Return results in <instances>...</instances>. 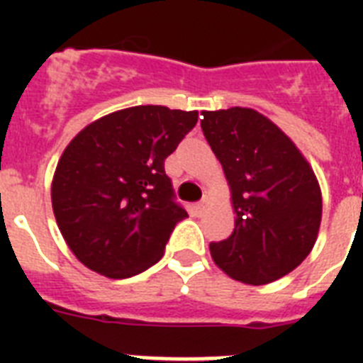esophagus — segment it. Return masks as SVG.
<instances>
[{"mask_svg": "<svg viewBox=\"0 0 363 363\" xmlns=\"http://www.w3.org/2000/svg\"><path fill=\"white\" fill-rule=\"evenodd\" d=\"M194 133H196L198 137H201V130H199V128H196V130H194Z\"/></svg>", "mask_w": 363, "mask_h": 363, "instance_id": "esophagus-1", "label": "esophagus"}]
</instances>
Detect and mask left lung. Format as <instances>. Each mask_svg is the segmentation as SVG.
I'll return each instance as SVG.
<instances>
[{
	"label": "left lung",
	"mask_w": 363,
	"mask_h": 363,
	"mask_svg": "<svg viewBox=\"0 0 363 363\" xmlns=\"http://www.w3.org/2000/svg\"><path fill=\"white\" fill-rule=\"evenodd\" d=\"M198 124V111L137 105L79 131L54 171L52 211L77 259L130 279L162 259L188 213L164 162Z\"/></svg>",
	"instance_id": "left-lung-1"
}]
</instances>
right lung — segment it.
Segmentation results:
<instances>
[{
    "label": "right lung",
    "mask_w": 363,
    "mask_h": 363,
    "mask_svg": "<svg viewBox=\"0 0 363 363\" xmlns=\"http://www.w3.org/2000/svg\"><path fill=\"white\" fill-rule=\"evenodd\" d=\"M201 130L222 164L235 224L211 242L215 264L233 281L267 284L288 275L315 247L322 194L309 162L258 111H205Z\"/></svg>",
    "instance_id": "right-lung-1"
}]
</instances>
